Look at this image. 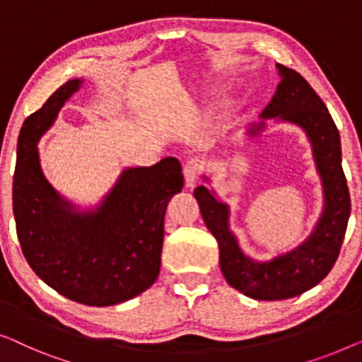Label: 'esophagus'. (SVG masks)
Wrapping results in <instances>:
<instances>
[{"label":"esophagus","mask_w":362,"mask_h":362,"mask_svg":"<svg viewBox=\"0 0 362 362\" xmlns=\"http://www.w3.org/2000/svg\"><path fill=\"white\" fill-rule=\"evenodd\" d=\"M202 170H203V162L200 159H197V157L188 159L185 162V165H183V175H185L187 187L193 185V182L198 179V175L202 174Z\"/></svg>","instance_id":"obj_1"}]
</instances>
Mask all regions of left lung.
<instances>
[{
  "mask_svg": "<svg viewBox=\"0 0 362 362\" xmlns=\"http://www.w3.org/2000/svg\"><path fill=\"white\" fill-rule=\"evenodd\" d=\"M281 83L261 118H276L298 124L313 146L317 169L325 188V211L307 241L269 262L244 256L228 228V206L203 185L195 195L203 221L220 247V267L228 284L256 300H284L307 292L322 282L339 256L351 213L349 190L341 167L339 132L322 98L295 70L277 64ZM264 128V121L249 131Z\"/></svg>",
  "mask_w": 362,
  "mask_h": 362,
  "instance_id": "8db88e82",
  "label": "left lung"
}]
</instances>
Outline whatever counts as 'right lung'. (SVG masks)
<instances>
[{"label": "right lung", "mask_w": 362, "mask_h": 362, "mask_svg": "<svg viewBox=\"0 0 362 362\" xmlns=\"http://www.w3.org/2000/svg\"><path fill=\"white\" fill-rule=\"evenodd\" d=\"M80 83H64L23 123L13 213L24 257L49 287L74 302L108 307L156 282L165 208L182 190L183 175L175 157L128 169L98 210L75 213L44 179L37 142Z\"/></svg>", "instance_id": "add662e5"}]
</instances>
